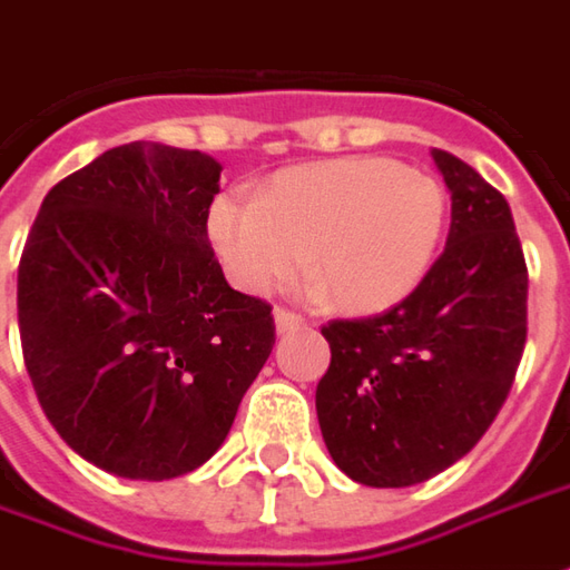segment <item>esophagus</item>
Wrapping results in <instances>:
<instances>
[{
  "label": "esophagus",
  "instance_id": "34e87169",
  "mask_svg": "<svg viewBox=\"0 0 570 570\" xmlns=\"http://www.w3.org/2000/svg\"><path fill=\"white\" fill-rule=\"evenodd\" d=\"M274 326H277V333H293V330H302V326H305V317L296 312H289V308H277V312H274Z\"/></svg>",
  "mask_w": 570,
  "mask_h": 570
}]
</instances>
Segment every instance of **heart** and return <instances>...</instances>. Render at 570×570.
<instances>
[{
	"mask_svg": "<svg viewBox=\"0 0 570 570\" xmlns=\"http://www.w3.org/2000/svg\"><path fill=\"white\" fill-rule=\"evenodd\" d=\"M206 228L246 293L284 289L308 258L324 305L380 314L425 281L448 228V194L389 157H342L274 175L256 203L222 197Z\"/></svg>",
	"mask_w": 570,
	"mask_h": 570,
	"instance_id": "obj_1",
	"label": "heart"
}]
</instances>
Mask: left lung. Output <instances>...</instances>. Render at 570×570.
I'll return each instance as SVG.
<instances>
[{"mask_svg":"<svg viewBox=\"0 0 570 570\" xmlns=\"http://www.w3.org/2000/svg\"><path fill=\"white\" fill-rule=\"evenodd\" d=\"M451 190L448 246L401 305L330 321L317 423L357 484L410 488L472 451L507 401L528 340V265L507 197L432 150Z\"/></svg>","mask_w":570,"mask_h":570,"instance_id":"1","label":"left lung"}]
</instances>
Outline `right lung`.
I'll return each mask as SVG.
<instances>
[{
  "label": "right lung",
  "mask_w": 570,
  "mask_h": 570,
  "mask_svg": "<svg viewBox=\"0 0 570 570\" xmlns=\"http://www.w3.org/2000/svg\"><path fill=\"white\" fill-rule=\"evenodd\" d=\"M218 166L119 145L46 194L18 265L27 373L55 432L119 479L194 472L274 348L272 305L209 246Z\"/></svg>",
  "instance_id": "obj_1"
}]
</instances>
